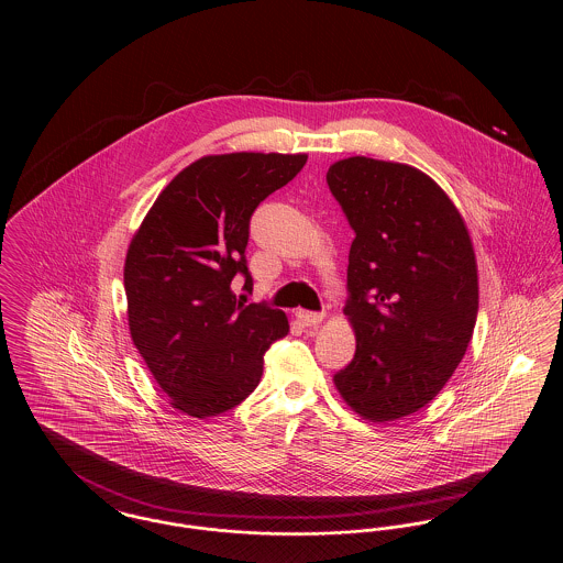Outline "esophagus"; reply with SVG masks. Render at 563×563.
Segmentation results:
<instances>
[{"mask_svg":"<svg viewBox=\"0 0 563 563\" xmlns=\"http://www.w3.org/2000/svg\"><path fill=\"white\" fill-rule=\"evenodd\" d=\"M295 317H297V321L301 322L303 327H317V324H321L322 319H324L322 312H308V310H297Z\"/></svg>","mask_w":563,"mask_h":563,"instance_id":"obj_1","label":"esophagus"}]
</instances>
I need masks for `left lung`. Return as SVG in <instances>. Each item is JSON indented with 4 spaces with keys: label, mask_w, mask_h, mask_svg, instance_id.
<instances>
[{
    "label": "left lung",
    "mask_w": 563,
    "mask_h": 563,
    "mask_svg": "<svg viewBox=\"0 0 563 563\" xmlns=\"http://www.w3.org/2000/svg\"><path fill=\"white\" fill-rule=\"evenodd\" d=\"M354 230L344 308L356 352L333 375L369 422H395L432 401L460 365L479 312L473 241L454 200L402 162L350 156L327 170Z\"/></svg>",
    "instance_id": "8db88e82"
}]
</instances>
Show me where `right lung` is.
Returning <instances> with one entry per match:
<instances>
[{
    "label": "right lung",
    "mask_w": 563,
    "mask_h": 563,
    "mask_svg": "<svg viewBox=\"0 0 563 563\" xmlns=\"http://www.w3.org/2000/svg\"><path fill=\"white\" fill-rule=\"evenodd\" d=\"M308 154L234 152L191 162L162 189L126 251L124 289L134 349L170 407L205 420L244 401L269 344L289 333L283 310L236 301L251 285L249 219L287 186Z\"/></svg>",
    "instance_id": "add662e5"
}]
</instances>
